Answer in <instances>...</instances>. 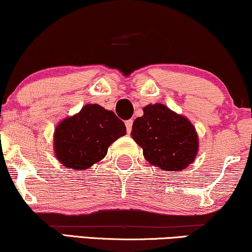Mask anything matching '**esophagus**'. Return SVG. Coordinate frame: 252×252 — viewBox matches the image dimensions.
<instances>
[{
	"instance_id": "esophagus-1",
	"label": "esophagus",
	"mask_w": 252,
	"mask_h": 252,
	"mask_svg": "<svg viewBox=\"0 0 252 252\" xmlns=\"http://www.w3.org/2000/svg\"><path fill=\"white\" fill-rule=\"evenodd\" d=\"M125 125H126V129H127V133H130V130H132V126H133V120L130 119V120H127V122L125 123Z\"/></svg>"
}]
</instances>
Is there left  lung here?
I'll list each match as a JSON object with an SVG mask.
<instances>
[{"label":"left lung","instance_id":"1","mask_svg":"<svg viewBox=\"0 0 252 252\" xmlns=\"http://www.w3.org/2000/svg\"><path fill=\"white\" fill-rule=\"evenodd\" d=\"M134 141L152 165L164 171L184 170L194 162L199 138L193 124L164 104H148L133 123Z\"/></svg>","mask_w":252,"mask_h":252}]
</instances>
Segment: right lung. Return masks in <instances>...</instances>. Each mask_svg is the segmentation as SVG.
<instances>
[{"label":"right lung","mask_w":252,"mask_h":252,"mask_svg":"<svg viewBox=\"0 0 252 252\" xmlns=\"http://www.w3.org/2000/svg\"><path fill=\"white\" fill-rule=\"evenodd\" d=\"M125 134V124L114 112L98 104H87L55 127V158L67 168L86 170L102 161L109 147Z\"/></svg>","instance_id":"right-lung-1"}]
</instances>
